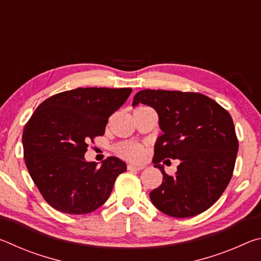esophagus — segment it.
I'll return each mask as SVG.
<instances>
[{
	"label": "esophagus",
	"mask_w": 261,
	"mask_h": 261,
	"mask_svg": "<svg viewBox=\"0 0 261 261\" xmlns=\"http://www.w3.org/2000/svg\"><path fill=\"white\" fill-rule=\"evenodd\" d=\"M127 169H129V170H143V169H144V166L127 165Z\"/></svg>",
	"instance_id": "1"
}]
</instances>
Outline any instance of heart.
I'll use <instances>...</instances> for the list:
<instances>
[{
	"label": "heart",
	"mask_w": 261,
	"mask_h": 261,
	"mask_svg": "<svg viewBox=\"0 0 261 261\" xmlns=\"http://www.w3.org/2000/svg\"><path fill=\"white\" fill-rule=\"evenodd\" d=\"M140 108H147V107H140ZM138 108V109H140ZM116 153L118 155L130 161H140L143 160L145 149L143 145L135 141H126V143H122L116 147Z\"/></svg>",
	"instance_id": "heart-1"
}]
</instances>
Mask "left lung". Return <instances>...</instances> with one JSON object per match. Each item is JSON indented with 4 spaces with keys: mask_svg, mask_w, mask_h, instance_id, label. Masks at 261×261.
Listing matches in <instances>:
<instances>
[{
    "mask_svg": "<svg viewBox=\"0 0 261 261\" xmlns=\"http://www.w3.org/2000/svg\"><path fill=\"white\" fill-rule=\"evenodd\" d=\"M156 110L162 135L154 145V167L162 184L149 193L153 205L174 218L202 213L219 199L230 182L238 151L232 118L226 109L193 92L143 90L132 106ZM178 158L175 175L165 174L160 162Z\"/></svg>",
    "mask_w": 261,
    "mask_h": 261,
    "instance_id": "1",
    "label": "left lung"
}]
</instances>
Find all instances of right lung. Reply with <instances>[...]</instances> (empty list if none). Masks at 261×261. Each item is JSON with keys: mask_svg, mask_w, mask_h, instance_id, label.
Masks as SVG:
<instances>
[{"mask_svg": "<svg viewBox=\"0 0 261 261\" xmlns=\"http://www.w3.org/2000/svg\"><path fill=\"white\" fill-rule=\"evenodd\" d=\"M131 88L78 87L55 94L35 109L23 131L24 160L48 204L68 214H87L108 199L125 162L109 156L87 162L90 140L103 136L110 115Z\"/></svg>", "mask_w": 261, "mask_h": 261, "instance_id": "1", "label": "right lung"}]
</instances>
